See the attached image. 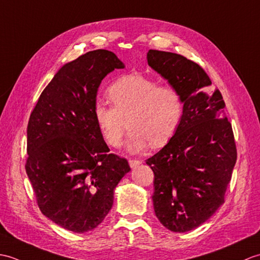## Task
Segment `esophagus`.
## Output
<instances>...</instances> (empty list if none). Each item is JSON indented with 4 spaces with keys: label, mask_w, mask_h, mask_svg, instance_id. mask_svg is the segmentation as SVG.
<instances>
[{
    "label": "esophagus",
    "mask_w": 260,
    "mask_h": 260,
    "mask_svg": "<svg viewBox=\"0 0 260 260\" xmlns=\"http://www.w3.org/2000/svg\"><path fill=\"white\" fill-rule=\"evenodd\" d=\"M140 164H141V161H139V160H135V159L129 160V165L131 168H136V167H138Z\"/></svg>",
    "instance_id": "34e87169"
}]
</instances>
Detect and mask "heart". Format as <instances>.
<instances>
[{
	"label": "heart",
	"instance_id": "1",
	"mask_svg": "<svg viewBox=\"0 0 260 260\" xmlns=\"http://www.w3.org/2000/svg\"><path fill=\"white\" fill-rule=\"evenodd\" d=\"M112 107L96 102L93 120L108 146L118 148L130 129L125 149L139 153L149 145L164 146L176 132L182 117V99L171 86H159L151 79L130 74L117 80L107 91Z\"/></svg>",
	"mask_w": 260,
	"mask_h": 260
}]
</instances>
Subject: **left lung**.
I'll return each instance as SVG.
<instances>
[{
    "instance_id": "left-lung-1",
    "label": "left lung",
    "mask_w": 260,
    "mask_h": 260,
    "mask_svg": "<svg viewBox=\"0 0 260 260\" xmlns=\"http://www.w3.org/2000/svg\"><path fill=\"white\" fill-rule=\"evenodd\" d=\"M149 67L182 99L176 132L159 152L146 160L154 174L155 216L174 233L206 222L224 203L237 160L232 124L219 90L197 63L171 52L149 50Z\"/></svg>"
}]
</instances>
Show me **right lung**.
Returning <instances> with one entry per match:
<instances>
[{"instance_id":"obj_1","label":"right lung","mask_w":260,"mask_h":260,"mask_svg":"<svg viewBox=\"0 0 260 260\" xmlns=\"http://www.w3.org/2000/svg\"><path fill=\"white\" fill-rule=\"evenodd\" d=\"M123 68L108 50L66 63L28 120L25 170L39 208L73 233L99 226L112 208L115 187L131 170L125 159L109 153L93 120L101 81Z\"/></svg>"}]
</instances>
